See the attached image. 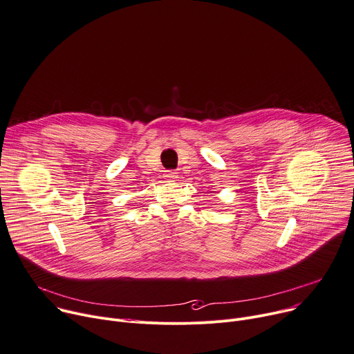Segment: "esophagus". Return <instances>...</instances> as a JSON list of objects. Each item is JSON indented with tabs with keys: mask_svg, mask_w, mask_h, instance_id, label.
<instances>
[{
	"mask_svg": "<svg viewBox=\"0 0 354 354\" xmlns=\"http://www.w3.org/2000/svg\"><path fill=\"white\" fill-rule=\"evenodd\" d=\"M164 178H165L167 180L172 182V180H175V179L178 178V174H176V172H174V171H167V172L164 174Z\"/></svg>",
	"mask_w": 354,
	"mask_h": 354,
	"instance_id": "esophagus-1",
	"label": "esophagus"
}]
</instances>
